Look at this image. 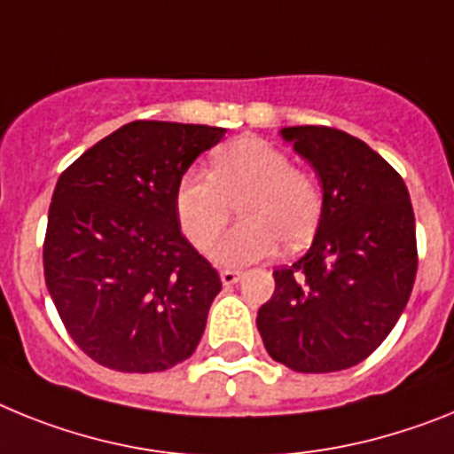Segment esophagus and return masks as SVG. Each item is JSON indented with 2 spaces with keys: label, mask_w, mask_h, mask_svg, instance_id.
I'll return each mask as SVG.
<instances>
[{
  "label": "esophagus",
  "mask_w": 454,
  "mask_h": 454,
  "mask_svg": "<svg viewBox=\"0 0 454 454\" xmlns=\"http://www.w3.org/2000/svg\"><path fill=\"white\" fill-rule=\"evenodd\" d=\"M239 278H242V271H239V270H222V283H223V286H235Z\"/></svg>",
  "instance_id": "34e87169"
}]
</instances>
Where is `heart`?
Here are the masks:
<instances>
[{"instance_id":"heart-1","label":"heart","mask_w":454,"mask_h":454,"mask_svg":"<svg viewBox=\"0 0 454 454\" xmlns=\"http://www.w3.org/2000/svg\"><path fill=\"white\" fill-rule=\"evenodd\" d=\"M235 202L243 222L212 249V258L226 267L267 258L278 242L287 249L309 244L322 222L325 192L278 145L244 137L215 153L210 173L189 168L176 187L180 226L203 251L215 244Z\"/></svg>"}]
</instances>
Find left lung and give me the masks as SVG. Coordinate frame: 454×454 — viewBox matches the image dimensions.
<instances>
[{"label": "left lung", "mask_w": 454, "mask_h": 454, "mask_svg": "<svg viewBox=\"0 0 454 454\" xmlns=\"http://www.w3.org/2000/svg\"><path fill=\"white\" fill-rule=\"evenodd\" d=\"M281 134L320 173L325 212L309 254L274 270L255 325L270 356L294 372L347 370L384 342L409 301L411 199L400 173L352 134L326 125Z\"/></svg>", "instance_id": "8db88e82"}]
</instances>
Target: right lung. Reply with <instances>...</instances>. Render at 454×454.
<instances>
[{"label": "right lung", "instance_id": "obj_1", "mask_svg": "<svg viewBox=\"0 0 454 454\" xmlns=\"http://www.w3.org/2000/svg\"><path fill=\"white\" fill-rule=\"evenodd\" d=\"M223 132L132 121L59 176L45 283L74 345L96 364L161 372L199 347L222 278L180 231L176 187Z\"/></svg>", "mask_w": 454, "mask_h": 454}]
</instances>
